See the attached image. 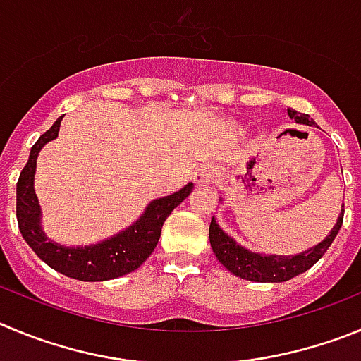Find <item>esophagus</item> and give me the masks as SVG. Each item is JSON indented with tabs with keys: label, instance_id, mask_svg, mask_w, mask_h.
<instances>
[{
	"label": "esophagus",
	"instance_id": "1",
	"mask_svg": "<svg viewBox=\"0 0 361 361\" xmlns=\"http://www.w3.org/2000/svg\"><path fill=\"white\" fill-rule=\"evenodd\" d=\"M217 174V167L210 164H203L196 169V174H194V181L196 183H207V181L214 180V176Z\"/></svg>",
	"mask_w": 361,
	"mask_h": 361
}]
</instances>
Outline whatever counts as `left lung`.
Listing matches in <instances>:
<instances>
[{
	"label": "left lung",
	"mask_w": 361,
	"mask_h": 361,
	"mask_svg": "<svg viewBox=\"0 0 361 361\" xmlns=\"http://www.w3.org/2000/svg\"><path fill=\"white\" fill-rule=\"evenodd\" d=\"M288 115H290V118L300 122V124H314L313 120H310V115L297 113L295 109H288ZM342 223L343 210L338 216L336 225L329 232V235L322 243H318L317 246L310 248L307 252L298 253V255H262V253L250 252V250L237 245L232 237H228V233L223 232L214 217L210 221L209 237L210 246L216 253L217 261L225 266L230 274L253 282H284L307 271L318 259L322 257L326 250L331 246V243L334 241Z\"/></svg>",
	"instance_id": "left-lung-1"
}]
</instances>
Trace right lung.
<instances>
[{
  "instance_id": "right-lung-1",
  "label": "right lung",
  "mask_w": 361,
  "mask_h": 361,
  "mask_svg": "<svg viewBox=\"0 0 361 361\" xmlns=\"http://www.w3.org/2000/svg\"><path fill=\"white\" fill-rule=\"evenodd\" d=\"M61 120L63 116L55 120V124L35 142L30 158L19 174L16 216L23 239L50 268L77 281L99 282L131 274L136 268H140L152 250L157 248L165 219L190 194L192 183H187L171 196L151 201L140 219L106 241L77 248L57 245L50 241L41 228V207L34 190V174L39 151L44 144L57 138Z\"/></svg>"
}]
</instances>
